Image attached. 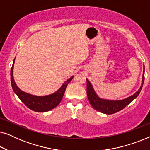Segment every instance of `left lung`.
Returning <instances> with one entry per match:
<instances>
[{
  "instance_id": "1",
  "label": "left lung",
  "mask_w": 150,
  "mask_h": 150,
  "mask_svg": "<svg viewBox=\"0 0 150 150\" xmlns=\"http://www.w3.org/2000/svg\"><path fill=\"white\" fill-rule=\"evenodd\" d=\"M144 72L145 67L143 65L142 83H141V85L138 89V91L135 92L133 95L129 96L125 99L118 100H107L100 98L96 93L91 83L87 79V95L92 107L98 111L107 115L115 113V112L122 110L127 105H128L131 102H132L135 98H137L139 94L140 93L141 89H142L143 83H144Z\"/></svg>"
}]
</instances>
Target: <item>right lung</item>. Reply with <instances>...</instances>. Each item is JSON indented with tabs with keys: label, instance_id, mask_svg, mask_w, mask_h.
<instances>
[{
	"label": "right lung",
	"instance_id": "add662e5",
	"mask_svg": "<svg viewBox=\"0 0 150 150\" xmlns=\"http://www.w3.org/2000/svg\"><path fill=\"white\" fill-rule=\"evenodd\" d=\"M14 61H15V59L13 60V63L12 65L11 69V83L14 93L17 95L19 99L28 108L36 112H46L53 109V108L58 106L61 100H62L67 85L72 80L74 76L67 79L66 81H65L62 86L57 91L50 94V95L44 96L31 95V94L22 91L16 84L13 79V71Z\"/></svg>",
	"mask_w": 150,
	"mask_h": 150
}]
</instances>
